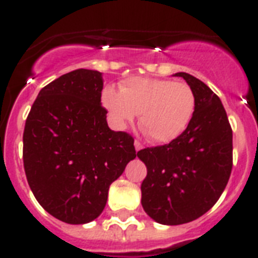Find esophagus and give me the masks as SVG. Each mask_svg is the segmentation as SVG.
Returning a JSON list of instances; mask_svg holds the SVG:
<instances>
[{
    "label": "esophagus",
    "instance_id": "obj_1",
    "mask_svg": "<svg viewBox=\"0 0 258 258\" xmlns=\"http://www.w3.org/2000/svg\"><path fill=\"white\" fill-rule=\"evenodd\" d=\"M134 144H135L136 152H139V151H140V149H143V144L140 142H139V140H135V143H134Z\"/></svg>",
    "mask_w": 258,
    "mask_h": 258
}]
</instances>
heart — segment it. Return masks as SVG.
Here are the masks:
<instances>
[{"instance_id":"obj_1","label":"heart","mask_w":258,"mask_h":258,"mask_svg":"<svg viewBox=\"0 0 258 258\" xmlns=\"http://www.w3.org/2000/svg\"><path fill=\"white\" fill-rule=\"evenodd\" d=\"M102 102L119 124L134 122L140 113V126L152 142L165 144L187 130L196 107V97L187 83L151 78H128L120 91L107 87Z\"/></svg>"}]
</instances>
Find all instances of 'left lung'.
Wrapping results in <instances>:
<instances>
[{
	"instance_id": "left-lung-1",
	"label": "left lung",
	"mask_w": 258,
	"mask_h": 258,
	"mask_svg": "<svg viewBox=\"0 0 258 258\" xmlns=\"http://www.w3.org/2000/svg\"><path fill=\"white\" fill-rule=\"evenodd\" d=\"M192 88L196 107L189 126L169 144L145 148L142 205L161 225L195 221L218 201L232 169V130L218 96L187 73H176Z\"/></svg>"
}]
</instances>
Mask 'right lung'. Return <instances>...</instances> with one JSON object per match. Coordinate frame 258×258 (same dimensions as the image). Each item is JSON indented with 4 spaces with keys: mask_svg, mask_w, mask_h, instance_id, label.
I'll use <instances>...</instances> for the list:
<instances>
[{
    "mask_svg": "<svg viewBox=\"0 0 258 258\" xmlns=\"http://www.w3.org/2000/svg\"><path fill=\"white\" fill-rule=\"evenodd\" d=\"M102 87L96 70L59 76L39 92L24 126L31 191L49 214L70 225L101 214L110 184L136 157L134 138L107 126Z\"/></svg>",
    "mask_w": 258,
    "mask_h": 258,
    "instance_id": "obj_1",
    "label": "right lung"
}]
</instances>
